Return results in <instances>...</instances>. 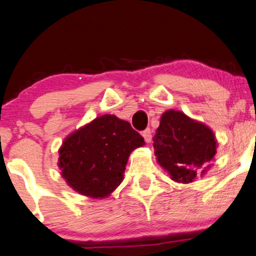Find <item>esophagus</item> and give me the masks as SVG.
Returning <instances> with one entry per match:
<instances>
[{"mask_svg": "<svg viewBox=\"0 0 256 256\" xmlns=\"http://www.w3.org/2000/svg\"><path fill=\"white\" fill-rule=\"evenodd\" d=\"M142 136H144V141H146L147 144H150V142L152 141V131H150V128H146L144 131H142Z\"/></svg>", "mask_w": 256, "mask_h": 256, "instance_id": "obj_1", "label": "esophagus"}]
</instances>
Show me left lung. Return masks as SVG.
<instances>
[{"label":"left lung","instance_id":"1","mask_svg":"<svg viewBox=\"0 0 256 256\" xmlns=\"http://www.w3.org/2000/svg\"><path fill=\"white\" fill-rule=\"evenodd\" d=\"M158 163L173 180L192 182L202 176L216 154L217 142L206 125L190 119L178 110L162 115L153 137Z\"/></svg>","mask_w":256,"mask_h":256}]
</instances>
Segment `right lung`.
<instances>
[{
    "mask_svg": "<svg viewBox=\"0 0 256 256\" xmlns=\"http://www.w3.org/2000/svg\"><path fill=\"white\" fill-rule=\"evenodd\" d=\"M144 144V137L130 122L103 115L64 140L58 166L77 192L106 198L122 182L130 153Z\"/></svg>",
    "mask_w": 256,
    "mask_h": 256,
    "instance_id": "add662e5",
    "label": "right lung"
}]
</instances>
